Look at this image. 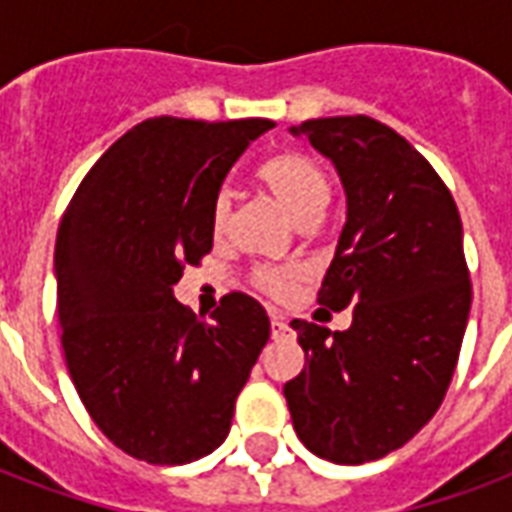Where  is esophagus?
Here are the masks:
<instances>
[{
	"label": "esophagus",
	"mask_w": 512,
	"mask_h": 512,
	"mask_svg": "<svg viewBox=\"0 0 512 512\" xmlns=\"http://www.w3.org/2000/svg\"><path fill=\"white\" fill-rule=\"evenodd\" d=\"M271 332H274V337H282V334H290L288 321H282V318H271Z\"/></svg>",
	"instance_id": "esophagus-1"
}]
</instances>
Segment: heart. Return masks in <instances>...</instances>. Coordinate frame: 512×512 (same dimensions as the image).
Returning <instances> with one entry per match:
<instances>
[{
  "mask_svg": "<svg viewBox=\"0 0 512 512\" xmlns=\"http://www.w3.org/2000/svg\"><path fill=\"white\" fill-rule=\"evenodd\" d=\"M260 180L266 183V189L274 194V200L285 208V211L296 219L299 224H315L329 205V178L312 158L299 156V153H282V156L268 158L260 167ZM230 213V202L227 197H219L213 202V230L222 233L224 222ZM260 288L274 293V296H285L288 293V274L285 271H260L257 274Z\"/></svg>",
  "mask_w": 512,
  "mask_h": 512,
  "instance_id": "obj_1",
  "label": "heart"
}]
</instances>
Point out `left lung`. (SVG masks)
I'll list each match as a JSON object with an SVG mask.
<instances>
[{"instance_id":"obj_1","label":"left lung","mask_w":512,"mask_h":512,"mask_svg":"<svg viewBox=\"0 0 512 512\" xmlns=\"http://www.w3.org/2000/svg\"><path fill=\"white\" fill-rule=\"evenodd\" d=\"M337 169L345 224L318 301L354 307L345 332L293 321L304 370L285 384L304 447L378 461L428 425L455 373L472 307L455 200L425 158L373 117L290 128Z\"/></svg>"}]
</instances>
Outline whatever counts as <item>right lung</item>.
<instances>
[{
  "mask_svg": "<svg viewBox=\"0 0 512 512\" xmlns=\"http://www.w3.org/2000/svg\"><path fill=\"white\" fill-rule=\"evenodd\" d=\"M271 120L153 117L98 158L54 246L62 351L104 436L158 466L200 461L230 433L235 397L271 334L230 293L197 321L175 299L183 266L213 246V202Z\"/></svg>",
  "mask_w": 512,
  "mask_h": 512,
  "instance_id": "obj_1",
  "label": "right lung"
}]
</instances>
